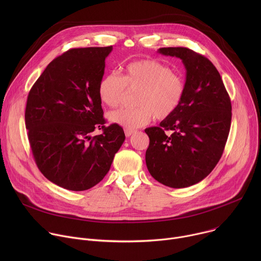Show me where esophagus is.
Segmentation results:
<instances>
[{
	"label": "esophagus",
	"mask_w": 261,
	"mask_h": 261,
	"mask_svg": "<svg viewBox=\"0 0 261 261\" xmlns=\"http://www.w3.org/2000/svg\"><path fill=\"white\" fill-rule=\"evenodd\" d=\"M133 133H134L133 130H126V129H125V135H126V137H130Z\"/></svg>",
	"instance_id": "obj_1"
}]
</instances>
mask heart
<instances>
[{
  "mask_svg": "<svg viewBox=\"0 0 261 261\" xmlns=\"http://www.w3.org/2000/svg\"><path fill=\"white\" fill-rule=\"evenodd\" d=\"M129 91H138L134 108H120L108 114V120L126 130L150 123L155 117L163 121L179 107L185 95V81L171 68L156 60H138L124 67L122 76L106 73L98 85L102 102L110 107L122 103Z\"/></svg>",
  "mask_w": 261,
  "mask_h": 261,
  "instance_id": "obj_1",
  "label": "heart"
}]
</instances>
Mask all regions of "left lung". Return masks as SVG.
Listing matches in <instances>:
<instances>
[{
    "label": "left lung",
    "mask_w": 261,
    "mask_h": 261,
    "mask_svg": "<svg viewBox=\"0 0 261 261\" xmlns=\"http://www.w3.org/2000/svg\"><path fill=\"white\" fill-rule=\"evenodd\" d=\"M179 58L186 73L185 95L175 113L150 138L145 163L151 175L170 188H186L206 177L219 162L231 124V102L220 73L204 56L187 47H162Z\"/></svg>",
    "instance_id": "left-lung-1"
}]
</instances>
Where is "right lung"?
Listing matches in <instances>:
<instances>
[{
  "mask_svg": "<svg viewBox=\"0 0 261 261\" xmlns=\"http://www.w3.org/2000/svg\"><path fill=\"white\" fill-rule=\"evenodd\" d=\"M113 46L72 48L53 60L33 85L25 128L34 160L60 187L85 191L108 172L125 133L105 127L98 85ZM102 130L100 136L92 132Z\"/></svg>",
  "mask_w": 261,
  "mask_h": 261,
  "instance_id": "obj_1",
  "label": "right lung"
}]
</instances>
